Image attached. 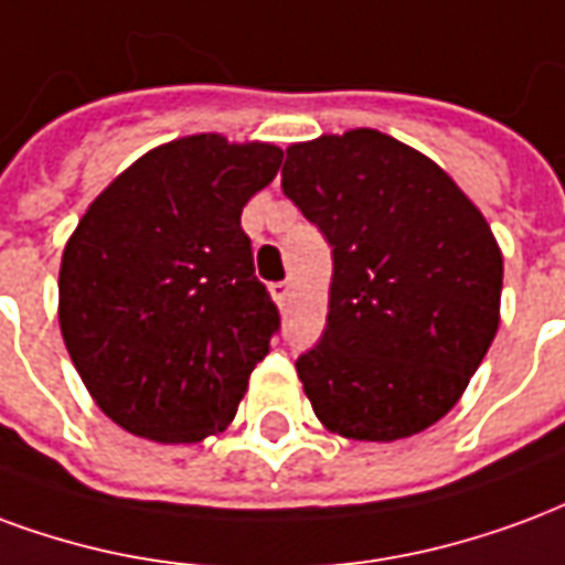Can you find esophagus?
I'll return each instance as SVG.
<instances>
[{
    "label": "esophagus",
    "mask_w": 565,
    "mask_h": 565,
    "mask_svg": "<svg viewBox=\"0 0 565 565\" xmlns=\"http://www.w3.org/2000/svg\"><path fill=\"white\" fill-rule=\"evenodd\" d=\"M270 295H274V300H277L279 307H286L288 300H291V286H288V282H274V286H270Z\"/></svg>",
    "instance_id": "esophagus-1"
}]
</instances>
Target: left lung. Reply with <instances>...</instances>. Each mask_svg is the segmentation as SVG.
Here are the masks:
<instances>
[{
  "mask_svg": "<svg viewBox=\"0 0 565 565\" xmlns=\"http://www.w3.org/2000/svg\"><path fill=\"white\" fill-rule=\"evenodd\" d=\"M282 192L333 258L322 340L295 364L312 413L345 439L422 434L500 328L491 225L434 159L376 129L291 143Z\"/></svg>",
  "mask_w": 565,
  "mask_h": 565,
  "instance_id": "1",
  "label": "left lung"
}]
</instances>
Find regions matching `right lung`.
<instances>
[{"instance_id": "add662e5", "label": "right lung", "mask_w": 565, "mask_h": 565, "mask_svg": "<svg viewBox=\"0 0 565 565\" xmlns=\"http://www.w3.org/2000/svg\"><path fill=\"white\" fill-rule=\"evenodd\" d=\"M279 164L274 143L177 138L143 152L77 222L60 328L86 391L122 430L201 443L232 424L279 331L241 228Z\"/></svg>"}]
</instances>
